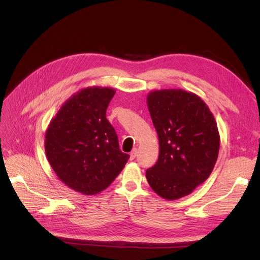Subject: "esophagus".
I'll return each mask as SVG.
<instances>
[{
    "mask_svg": "<svg viewBox=\"0 0 260 260\" xmlns=\"http://www.w3.org/2000/svg\"><path fill=\"white\" fill-rule=\"evenodd\" d=\"M137 148H134L133 152L131 153V160H134L136 158V156H137Z\"/></svg>",
    "mask_w": 260,
    "mask_h": 260,
    "instance_id": "esophagus-1",
    "label": "esophagus"
}]
</instances>
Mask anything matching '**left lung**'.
<instances>
[{
  "mask_svg": "<svg viewBox=\"0 0 260 260\" xmlns=\"http://www.w3.org/2000/svg\"><path fill=\"white\" fill-rule=\"evenodd\" d=\"M159 139L156 165L146 170L154 192L167 200L190 194L211 175L219 153L217 123L197 94L161 89L147 94Z\"/></svg>",
  "mask_w": 260,
  "mask_h": 260,
  "instance_id": "1",
  "label": "left lung"
}]
</instances>
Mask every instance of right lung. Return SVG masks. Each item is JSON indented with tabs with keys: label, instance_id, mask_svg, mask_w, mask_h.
<instances>
[{
	"label": "right lung",
	"instance_id": "right-lung-1",
	"mask_svg": "<svg viewBox=\"0 0 260 260\" xmlns=\"http://www.w3.org/2000/svg\"><path fill=\"white\" fill-rule=\"evenodd\" d=\"M115 89L87 87L68 99L48 125L45 153L67 186L95 195L111 184L129 156L122 153L115 128L106 119Z\"/></svg>",
	"mask_w": 260,
	"mask_h": 260
}]
</instances>
